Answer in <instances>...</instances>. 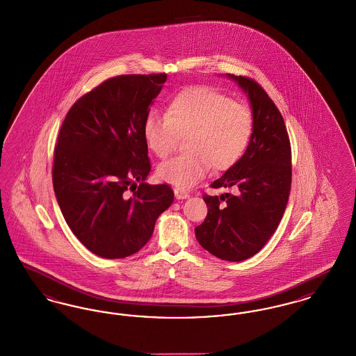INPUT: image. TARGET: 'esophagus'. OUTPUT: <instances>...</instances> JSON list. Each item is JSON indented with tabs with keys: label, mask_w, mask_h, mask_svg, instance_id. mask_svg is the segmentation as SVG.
Returning a JSON list of instances; mask_svg holds the SVG:
<instances>
[{
	"label": "esophagus",
	"mask_w": 356,
	"mask_h": 356,
	"mask_svg": "<svg viewBox=\"0 0 356 356\" xmlns=\"http://www.w3.org/2000/svg\"><path fill=\"white\" fill-rule=\"evenodd\" d=\"M175 196L177 200H184L189 197V192H186V189H180V188H176L175 189Z\"/></svg>",
	"instance_id": "obj_1"
}]
</instances>
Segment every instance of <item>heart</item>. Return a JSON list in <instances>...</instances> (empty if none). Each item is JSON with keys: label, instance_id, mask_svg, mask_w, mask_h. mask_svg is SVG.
Returning a JSON list of instances; mask_svg holds the SVG:
<instances>
[{"label": "heart", "instance_id": "b5f03b06", "mask_svg": "<svg viewBox=\"0 0 356 356\" xmlns=\"http://www.w3.org/2000/svg\"><path fill=\"white\" fill-rule=\"evenodd\" d=\"M254 132V115L244 102H234L209 86H192L177 93L167 115L149 111L143 135L157 157H167L180 136L186 152L159 165V177L172 186L189 188L211 167L225 170L245 152Z\"/></svg>", "mask_w": 356, "mask_h": 356}]
</instances>
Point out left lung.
<instances>
[{
	"label": "left lung",
	"mask_w": 356,
	"mask_h": 356,
	"mask_svg": "<svg viewBox=\"0 0 356 356\" xmlns=\"http://www.w3.org/2000/svg\"><path fill=\"white\" fill-rule=\"evenodd\" d=\"M227 77L248 97L254 132L241 159L211 184L235 193L204 195L208 213L195 235L209 254L241 261L266 245L283 218L291 189V145L284 120L266 90L251 79Z\"/></svg>",
	"instance_id": "obj_1"
}]
</instances>
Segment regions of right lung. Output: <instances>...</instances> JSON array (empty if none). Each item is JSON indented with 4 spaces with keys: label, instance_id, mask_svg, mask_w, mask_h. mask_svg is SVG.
Returning a JSON list of instances; mask_svg holds the SVG:
<instances>
[{
    "label": "right lung",
    "instance_id": "obj_1",
    "mask_svg": "<svg viewBox=\"0 0 356 356\" xmlns=\"http://www.w3.org/2000/svg\"><path fill=\"white\" fill-rule=\"evenodd\" d=\"M165 81V73L109 79L74 102L61 125L56 199L74 236L104 259L138 252L173 202L170 186L145 183L151 163L143 125Z\"/></svg>",
    "mask_w": 356,
    "mask_h": 356
}]
</instances>
